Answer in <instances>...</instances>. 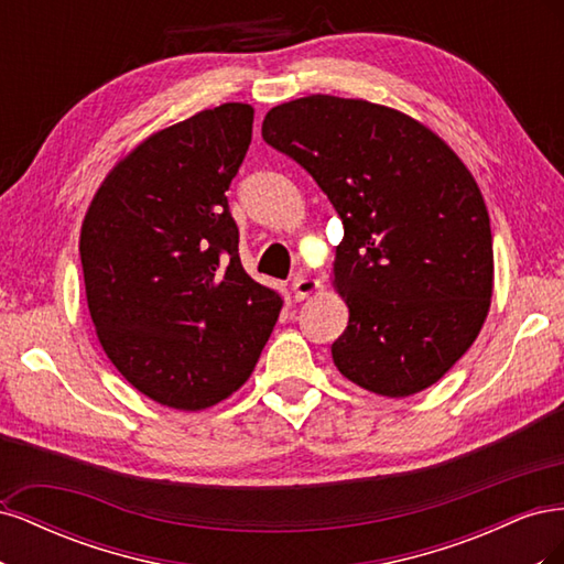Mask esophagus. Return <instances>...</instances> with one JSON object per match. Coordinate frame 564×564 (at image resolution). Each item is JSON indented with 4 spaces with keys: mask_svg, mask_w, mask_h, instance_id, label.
I'll list each match as a JSON object with an SVG mask.
<instances>
[{
    "mask_svg": "<svg viewBox=\"0 0 564 564\" xmlns=\"http://www.w3.org/2000/svg\"><path fill=\"white\" fill-rule=\"evenodd\" d=\"M317 289H319V282H317V280L296 278V280L292 282V292H294V299H296V301L308 299L313 292H317Z\"/></svg>",
    "mask_w": 564,
    "mask_h": 564,
    "instance_id": "esophagus-1",
    "label": "esophagus"
}]
</instances>
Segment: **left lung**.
I'll return each mask as SVG.
<instances>
[{"mask_svg":"<svg viewBox=\"0 0 564 564\" xmlns=\"http://www.w3.org/2000/svg\"><path fill=\"white\" fill-rule=\"evenodd\" d=\"M261 133L344 224L334 286L350 317L332 344L338 371L386 398L437 383L480 334L494 286L489 214L466 164L416 119L360 98L289 100Z\"/></svg>","mask_w":564,"mask_h":564,"instance_id":"1","label":"left lung"}]
</instances>
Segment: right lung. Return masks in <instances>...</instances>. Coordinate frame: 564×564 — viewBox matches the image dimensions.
<instances>
[{
	"instance_id": "1",
	"label": "right lung",
	"mask_w": 564,
	"mask_h": 564,
	"mask_svg": "<svg viewBox=\"0 0 564 564\" xmlns=\"http://www.w3.org/2000/svg\"><path fill=\"white\" fill-rule=\"evenodd\" d=\"M253 108L224 104L152 133L117 162L84 216L87 303L110 362L181 412L230 398L259 362L282 296L251 280L226 191Z\"/></svg>"
}]
</instances>
